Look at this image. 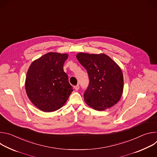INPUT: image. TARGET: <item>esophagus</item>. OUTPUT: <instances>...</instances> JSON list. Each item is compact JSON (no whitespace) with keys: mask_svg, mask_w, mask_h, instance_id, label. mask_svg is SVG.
<instances>
[{"mask_svg":"<svg viewBox=\"0 0 157 157\" xmlns=\"http://www.w3.org/2000/svg\"><path fill=\"white\" fill-rule=\"evenodd\" d=\"M74 88H75V90H76V91H78V89H79V86L78 84V85H76V86H74Z\"/></svg>","mask_w":157,"mask_h":157,"instance_id":"34e87169","label":"esophagus"}]
</instances>
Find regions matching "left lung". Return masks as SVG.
<instances>
[{"label": "left lung", "instance_id": "left-lung-1", "mask_svg": "<svg viewBox=\"0 0 157 157\" xmlns=\"http://www.w3.org/2000/svg\"><path fill=\"white\" fill-rule=\"evenodd\" d=\"M79 62L87 70L89 84L84 94L86 103L96 110H104L119 102L124 89L119 66L104 54L79 53Z\"/></svg>", "mask_w": 157, "mask_h": 157}]
</instances>
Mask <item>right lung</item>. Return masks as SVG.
<instances>
[{
    "label": "right lung",
    "mask_w": 157,
    "mask_h": 157,
    "mask_svg": "<svg viewBox=\"0 0 157 157\" xmlns=\"http://www.w3.org/2000/svg\"><path fill=\"white\" fill-rule=\"evenodd\" d=\"M66 53L50 52L33 61L28 70L25 91L40 110L50 113L65 104L73 91L63 64Z\"/></svg>",
    "instance_id": "right-lung-1"
}]
</instances>
